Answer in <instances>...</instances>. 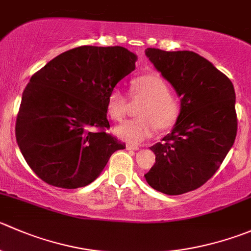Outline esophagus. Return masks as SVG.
I'll use <instances>...</instances> for the list:
<instances>
[{"label": "esophagus", "mask_w": 251, "mask_h": 251, "mask_svg": "<svg viewBox=\"0 0 251 251\" xmlns=\"http://www.w3.org/2000/svg\"><path fill=\"white\" fill-rule=\"evenodd\" d=\"M126 148H127L128 151H137V150H140V147H138V146L130 145V143H127V145H126Z\"/></svg>", "instance_id": "obj_1"}]
</instances>
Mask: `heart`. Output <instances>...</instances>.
Wrapping results in <instances>:
<instances>
[{"instance_id":"b5f03b06","label":"heart","mask_w":251,"mask_h":251,"mask_svg":"<svg viewBox=\"0 0 251 251\" xmlns=\"http://www.w3.org/2000/svg\"><path fill=\"white\" fill-rule=\"evenodd\" d=\"M130 96L146 99L138 110V119L127 120L116 126L119 138L128 143L143 142L152 137L155 128L168 131L175 126L181 113L180 101L170 94V87L157 72L143 75L131 82ZM128 110V96L116 87L106 99V111L114 121H121Z\"/></svg>"}]
</instances>
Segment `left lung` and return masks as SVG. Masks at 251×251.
<instances>
[{
  "label": "left lung",
  "mask_w": 251,
  "mask_h": 251,
  "mask_svg": "<svg viewBox=\"0 0 251 251\" xmlns=\"http://www.w3.org/2000/svg\"><path fill=\"white\" fill-rule=\"evenodd\" d=\"M146 55L181 98V113L172 133L151 147L155 163L145 177L154 190L181 195L211 179L234 143V88L225 74L193 51L148 48Z\"/></svg>",
  "instance_id": "left-lung-1"
}]
</instances>
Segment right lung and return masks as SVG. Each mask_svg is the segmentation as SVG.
Returning a JSON list of instances; mask_svg holds the SVG:
<instances>
[{
  "mask_svg": "<svg viewBox=\"0 0 251 251\" xmlns=\"http://www.w3.org/2000/svg\"><path fill=\"white\" fill-rule=\"evenodd\" d=\"M123 46H78L31 76L22 96L16 140L30 169L46 184L77 189L98 177L125 143L106 132V99L135 70Z\"/></svg>",
  "mask_w": 251,
  "mask_h": 251,
  "instance_id": "obj_1",
  "label": "right lung"
}]
</instances>
